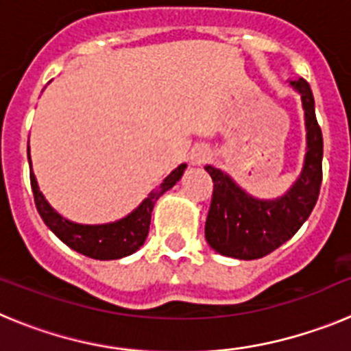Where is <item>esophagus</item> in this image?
Masks as SVG:
<instances>
[{
	"label": "esophagus",
	"instance_id": "obj_1",
	"mask_svg": "<svg viewBox=\"0 0 351 351\" xmlns=\"http://www.w3.org/2000/svg\"><path fill=\"white\" fill-rule=\"evenodd\" d=\"M210 156H213V154H210L209 147H206V145H197V147L191 151V163H193V165H202V163H206Z\"/></svg>",
	"mask_w": 351,
	"mask_h": 351
}]
</instances>
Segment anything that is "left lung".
<instances>
[{"label":"left lung","instance_id":"left-lung-1","mask_svg":"<svg viewBox=\"0 0 351 351\" xmlns=\"http://www.w3.org/2000/svg\"><path fill=\"white\" fill-rule=\"evenodd\" d=\"M300 95L306 123V156L299 178L278 198H256L223 170L206 165L214 182L206 239L216 253L237 260L269 255L297 234L315 207L322 186L324 138L315 116V98L304 79L290 80Z\"/></svg>","mask_w":351,"mask_h":351}]
</instances>
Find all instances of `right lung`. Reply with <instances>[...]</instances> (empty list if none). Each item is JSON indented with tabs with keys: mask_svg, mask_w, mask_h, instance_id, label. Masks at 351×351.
Returning <instances> with one entry per match:
<instances>
[{
	"mask_svg": "<svg viewBox=\"0 0 351 351\" xmlns=\"http://www.w3.org/2000/svg\"><path fill=\"white\" fill-rule=\"evenodd\" d=\"M27 161H29V179L31 188H33V197H35L36 209H38L43 223L68 247L75 250L80 255H86L95 260H117L135 253L147 237L149 225H151V213H153L156 200L182 178V173L186 170V163H181L178 169H173L156 190L151 191L147 198L142 200L141 206L137 209H133L125 218L112 223H104V225H82V223L70 221L64 216H61L45 200V197H43L38 188V182H36L33 167H31L29 145H27Z\"/></svg>",
	"mask_w": 351,
	"mask_h": 351,
	"instance_id": "add662e5",
	"label": "right lung"
}]
</instances>
